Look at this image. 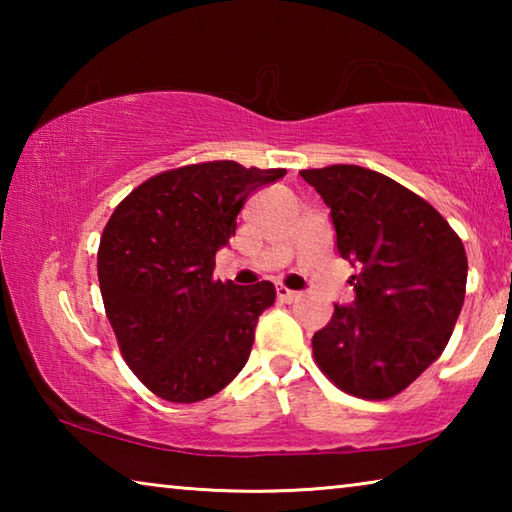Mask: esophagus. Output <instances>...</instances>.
<instances>
[{
  "label": "esophagus",
  "instance_id": "34e87169",
  "mask_svg": "<svg viewBox=\"0 0 512 512\" xmlns=\"http://www.w3.org/2000/svg\"><path fill=\"white\" fill-rule=\"evenodd\" d=\"M275 291H277V300H282V302H296L300 298L298 291H291L287 287H282V284Z\"/></svg>",
  "mask_w": 512,
  "mask_h": 512
}]
</instances>
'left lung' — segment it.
<instances>
[{
    "instance_id": "1",
    "label": "left lung",
    "mask_w": 512,
    "mask_h": 512,
    "mask_svg": "<svg viewBox=\"0 0 512 512\" xmlns=\"http://www.w3.org/2000/svg\"><path fill=\"white\" fill-rule=\"evenodd\" d=\"M300 176L329 207L339 255L357 268L352 305L314 334L318 368L363 400L402 393L443 354L461 314L467 255L438 210L357 164Z\"/></svg>"
}]
</instances>
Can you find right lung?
I'll return each instance as SVG.
<instances>
[{
	"mask_svg": "<svg viewBox=\"0 0 512 512\" xmlns=\"http://www.w3.org/2000/svg\"><path fill=\"white\" fill-rule=\"evenodd\" d=\"M287 169L214 160L162 171L135 187L106 223L97 271L121 357L167 402L212 397L246 366L271 282L214 280L216 250L255 189Z\"/></svg>",
	"mask_w": 512,
	"mask_h": 512,
	"instance_id": "obj_1",
	"label": "right lung"
}]
</instances>
